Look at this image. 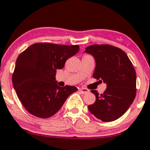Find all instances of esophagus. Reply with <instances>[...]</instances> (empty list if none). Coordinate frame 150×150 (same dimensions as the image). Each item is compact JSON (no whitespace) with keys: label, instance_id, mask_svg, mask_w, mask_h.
Wrapping results in <instances>:
<instances>
[{"label":"esophagus","instance_id":"34e87169","mask_svg":"<svg viewBox=\"0 0 150 150\" xmlns=\"http://www.w3.org/2000/svg\"><path fill=\"white\" fill-rule=\"evenodd\" d=\"M79 92H81L82 94H86V93L89 92V90L87 89H85V88H81V89H79Z\"/></svg>","mask_w":150,"mask_h":150}]
</instances>
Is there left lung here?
<instances>
[{
    "label": "left lung",
    "mask_w": 150,
    "mask_h": 150,
    "mask_svg": "<svg viewBox=\"0 0 150 150\" xmlns=\"http://www.w3.org/2000/svg\"><path fill=\"white\" fill-rule=\"evenodd\" d=\"M85 52L92 54L96 60L93 78L107 83L103 94L91 91L96 100L88 109L102 121L117 120L127 111L136 95V74L133 65L122 50L109 44L89 46Z\"/></svg>",
    "instance_id": "obj_1"
}]
</instances>
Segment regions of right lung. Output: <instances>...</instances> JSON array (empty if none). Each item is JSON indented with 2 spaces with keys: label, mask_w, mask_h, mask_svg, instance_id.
I'll list each match as a JSON object with an SVG mask.
<instances>
[{
  "label": "right lung",
  "mask_w": 150,
  "mask_h": 150,
  "mask_svg": "<svg viewBox=\"0 0 150 150\" xmlns=\"http://www.w3.org/2000/svg\"><path fill=\"white\" fill-rule=\"evenodd\" d=\"M78 45L36 43L18 55L12 83L23 107L30 114L47 118L54 115L67 98L78 90L75 86L57 84V69L79 51Z\"/></svg>",
  "instance_id": "add662e5"
}]
</instances>
